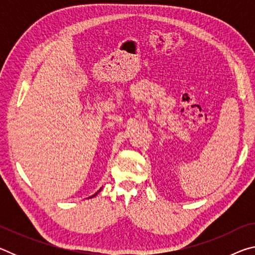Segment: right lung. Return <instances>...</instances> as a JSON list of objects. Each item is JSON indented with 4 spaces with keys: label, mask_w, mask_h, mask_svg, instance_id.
<instances>
[{
    "label": "right lung",
    "mask_w": 255,
    "mask_h": 255,
    "mask_svg": "<svg viewBox=\"0 0 255 255\" xmlns=\"http://www.w3.org/2000/svg\"><path fill=\"white\" fill-rule=\"evenodd\" d=\"M94 196H97V193H96V195H93V196H92V197H94ZM92 197H90V198H92Z\"/></svg>",
    "instance_id": "1"
}]
</instances>
